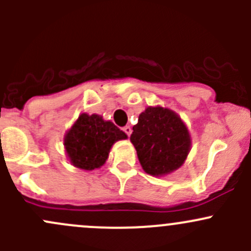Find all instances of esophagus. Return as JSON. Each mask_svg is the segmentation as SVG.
<instances>
[{
    "label": "esophagus",
    "instance_id": "obj_1",
    "mask_svg": "<svg viewBox=\"0 0 251 251\" xmlns=\"http://www.w3.org/2000/svg\"><path fill=\"white\" fill-rule=\"evenodd\" d=\"M123 130H124V132H125L127 136H130L131 132H132V128H131V126H128V125H126L125 127L123 128Z\"/></svg>",
    "mask_w": 251,
    "mask_h": 251
}]
</instances>
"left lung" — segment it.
I'll return each mask as SVG.
<instances>
[{"label":"left lung","instance_id":"obj_1","mask_svg":"<svg viewBox=\"0 0 251 251\" xmlns=\"http://www.w3.org/2000/svg\"><path fill=\"white\" fill-rule=\"evenodd\" d=\"M132 130L130 140L147 174L164 176L183 165L191 151V135L175 111L148 107Z\"/></svg>","mask_w":251,"mask_h":251}]
</instances>
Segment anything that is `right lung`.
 Here are the masks:
<instances>
[{"mask_svg": "<svg viewBox=\"0 0 251 251\" xmlns=\"http://www.w3.org/2000/svg\"><path fill=\"white\" fill-rule=\"evenodd\" d=\"M126 138V133L111 121L103 120L98 114L82 113L65 133L64 147L75 168L92 171L104 165L116 141Z\"/></svg>", "mask_w": 251, "mask_h": 251, "instance_id": "obj_1", "label": "right lung"}]
</instances>
